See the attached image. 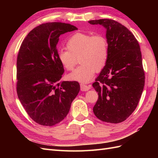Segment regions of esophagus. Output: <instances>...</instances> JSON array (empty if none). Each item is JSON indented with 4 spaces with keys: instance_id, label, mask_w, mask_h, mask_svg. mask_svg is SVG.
<instances>
[{
    "instance_id": "34e87169",
    "label": "esophagus",
    "mask_w": 158,
    "mask_h": 158,
    "mask_svg": "<svg viewBox=\"0 0 158 158\" xmlns=\"http://www.w3.org/2000/svg\"><path fill=\"white\" fill-rule=\"evenodd\" d=\"M91 88V85H85L84 84H80V89L82 91H88Z\"/></svg>"
}]
</instances>
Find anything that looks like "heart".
Listing matches in <instances>:
<instances>
[{"mask_svg": "<svg viewBox=\"0 0 158 158\" xmlns=\"http://www.w3.org/2000/svg\"><path fill=\"white\" fill-rule=\"evenodd\" d=\"M66 48L60 50L58 53V59L63 67L67 70H73L77 64V58L81 64L69 75L70 80L89 82L95 72L102 71L107 63L108 41L103 35L77 32L69 38Z\"/></svg>", "mask_w": 158, "mask_h": 158, "instance_id": "b5f03b06", "label": "heart"}]
</instances>
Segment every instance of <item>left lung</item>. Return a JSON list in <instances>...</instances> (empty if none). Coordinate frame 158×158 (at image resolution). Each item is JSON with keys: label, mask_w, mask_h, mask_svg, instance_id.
I'll list each match as a JSON object with an SVG mask.
<instances>
[{"label": "left lung", "mask_w": 158, "mask_h": 158, "mask_svg": "<svg viewBox=\"0 0 158 158\" xmlns=\"http://www.w3.org/2000/svg\"><path fill=\"white\" fill-rule=\"evenodd\" d=\"M88 22L106 28L109 45L107 63L92 84L99 96L93 111L103 122L121 123L136 108L144 86L140 45L135 35L115 20Z\"/></svg>", "instance_id": "obj_1"}]
</instances>
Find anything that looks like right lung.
I'll return each instance as SVG.
<instances>
[{
	"label": "right lung",
	"instance_id": "obj_1",
	"mask_svg": "<svg viewBox=\"0 0 158 158\" xmlns=\"http://www.w3.org/2000/svg\"><path fill=\"white\" fill-rule=\"evenodd\" d=\"M76 30L70 23H42L21 44L16 63L18 97L28 115L40 125L51 127L63 121L80 91L76 81L59 82L64 70L56 48L60 35Z\"/></svg>",
	"mask_w": 158,
	"mask_h": 158
}]
</instances>
